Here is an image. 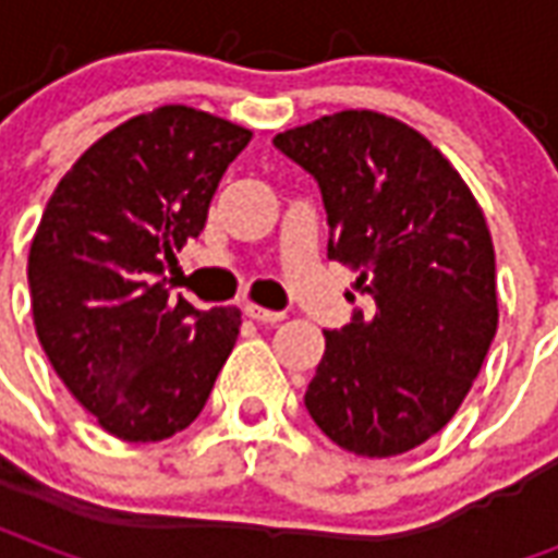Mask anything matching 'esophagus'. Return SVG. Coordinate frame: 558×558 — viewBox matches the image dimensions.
<instances>
[{"instance_id": "1", "label": "esophagus", "mask_w": 558, "mask_h": 558, "mask_svg": "<svg viewBox=\"0 0 558 558\" xmlns=\"http://www.w3.org/2000/svg\"><path fill=\"white\" fill-rule=\"evenodd\" d=\"M244 314L256 319V323H266V326H275L280 319H287L283 311H268V307H259V304H244Z\"/></svg>"}]
</instances>
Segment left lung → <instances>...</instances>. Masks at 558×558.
<instances>
[{"mask_svg": "<svg viewBox=\"0 0 558 558\" xmlns=\"http://www.w3.org/2000/svg\"><path fill=\"white\" fill-rule=\"evenodd\" d=\"M275 146L319 182L328 256L374 299L326 331L304 407L343 451H412L454 418L499 326L484 211L454 163L395 116L340 110Z\"/></svg>", "mask_w": 558, "mask_h": 558, "instance_id": "1", "label": "left lung"}]
</instances>
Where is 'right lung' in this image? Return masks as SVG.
<instances>
[{"label":"right lung","mask_w":558,"mask_h":558,"mask_svg":"<svg viewBox=\"0 0 558 558\" xmlns=\"http://www.w3.org/2000/svg\"><path fill=\"white\" fill-rule=\"evenodd\" d=\"M251 131L163 104L95 140L59 179L29 247L32 319L59 379L104 430L160 442L203 412L239 307L172 299L175 254Z\"/></svg>","instance_id":"right-lung-1"}]
</instances>
